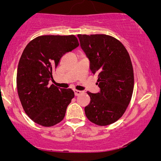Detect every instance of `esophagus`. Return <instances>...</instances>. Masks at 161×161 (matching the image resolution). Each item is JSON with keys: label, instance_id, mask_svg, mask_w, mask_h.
<instances>
[{"label": "esophagus", "instance_id": "1", "mask_svg": "<svg viewBox=\"0 0 161 161\" xmlns=\"http://www.w3.org/2000/svg\"><path fill=\"white\" fill-rule=\"evenodd\" d=\"M74 92H75V96H79V95H80L81 93H82V91H80V90H74Z\"/></svg>", "mask_w": 161, "mask_h": 161}]
</instances>
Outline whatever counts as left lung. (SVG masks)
<instances>
[{"mask_svg": "<svg viewBox=\"0 0 161 161\" xmlns=\"http://www.w3.org/2000/svg\"><path fill=\"white\" fill-rule=\"evenodd\" d=\"M78 37L90 61V70L97 74L100 92H87L90 102L85 108L86 118L100 126L111 125L122 117L131 101L134 72L131 58L124 45L105 34Z\"/></svg>", "mask_w": 161, "mask_h": 161, "instance_id": "8db88e82", "label": "left lung"}]
</instances>
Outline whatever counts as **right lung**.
<instances>
[{
  "label": "right lung",
  "instance_id": "add662e5",
  "mask_svg": "<svg viewBox=\"0 0 161 161\" xmlns=\"http://www.w3.org/2000/svg\"><path fill=\"white\" fill-rule=\"evenodd\" d=\"M79 45L74 35L40 36L22 52L16 78L18 94L25 114L36 124L51 127L64 119L74 92L48 84L61 57Z\"/></svg>",
  "mask_w": 161,
  "mask_h": 161
}]
</instances>
